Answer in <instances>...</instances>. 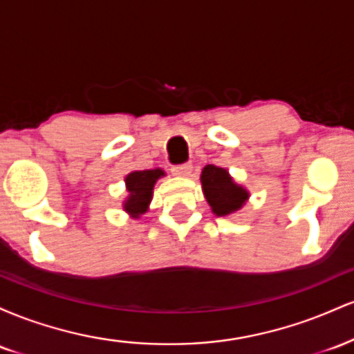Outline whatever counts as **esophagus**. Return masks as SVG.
Returning a JSON list of instances; mask_svg holds the SVG:
<instances>
[{
  "label": "esophagus",
  "mask_w": 354,
  "mask_h": 354,
  "mask_svg": "<svg viewBox=\"0 0 354 354\" xmlns=\"http://www.w3.org/2000/svg\"><path fill=\"white\" fill-rule=\"evenodd\" d=\"M171 173L174 174V176H189V174H191V165L185 163V165L171 166Z\"/></svg>",
  "instance_id": "esophagus-1"
}]
</instances>
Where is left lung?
<instances>
[{
	"label": "left lung",
	"instance_id": "1",
	"mask_svg": "<svg viewBox=\"0 0 354 354\" xmlns=\"http://www.w3.org/2000/svg\"><path fill=\"white\" fill-rule=\"evenodd\" d=\"M201 186L206 201L216 216H228L241 209L250 198V193L233 181L228 169L214 165H206L203 168Z\"/></svg>",
	"mask_w": 354,
	"mask_h": 354
}]
</instances>
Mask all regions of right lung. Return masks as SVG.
Here are the masks:
<instances>
[{"label":"right lung","instance_id":"1","mask_svg":"<svg viewBox=\"0 0 354 354\" xmlns=\"http://www.w3.org/2000/svg\"><path fill=\"white\" fill-rule=\"evenodd\" d=\"M165 176L163 169H145V171H131L124 178L128 198L123 203V209L131 218H140L148 211L153 198V188L156 181Z\"/></svg>","mask_w":354,"mask_h":354}]
</instances>
